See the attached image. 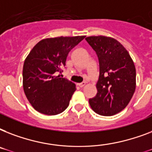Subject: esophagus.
<instances>
[{"instance_id": "obj_1", "label": "esophagus", "mask_w": 152, "mask_h": 152, "mask_svg": "<svg viewBox=\"0 0 152 152\" xmlns=\"http://www.w3.org/2000/svg\"><path fill=\"white\" fill-rule=\"evenodd\" d=\"M79 87H80V88H83V87H84V86L86 85V83L85 82H82V83H78Z\"/></svg>"}]
</instances>
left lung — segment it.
Returning a JSON list of instances; mask_svg holds the SVG:
<instances>
[{
    "mask_svg": "<svg viewBox=\"0 0 152 152\" xmlns=\"http://www.w3.org/2000/svg\"><path fill=\"white\" fill-rule=\"evenodd\" d=\"M99 61L97 94L89 99L95 113L112 116L127 106L136 90V68L127 50L111 37L86 38Z\"/></svg>",
    "mask_w": 152,
    "mask_h": 152,
    "instance_id": "1",
    "label": "left lung"
}]
</instances>
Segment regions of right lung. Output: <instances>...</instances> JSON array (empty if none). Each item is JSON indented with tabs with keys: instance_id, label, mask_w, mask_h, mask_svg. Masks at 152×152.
<instances>
[{
	"instance_id": "obj_1",
	"label": "right lung",
	"mask_w": 152,
	"mask_h": 152,
	"mask_svg": "<svg viewBox=\"0 0 152 152\" xmlns=\"http://www.w3.org/2000/svg\"><path fill=\"white\" fill-rule=\"evenodd\" d=\"M84 38L44 39L27 55L23 68V87L26 97L38 112L56 115L68 107L76 85L56 74L61 72L69 53Z\"/></svg>"
}]
</instances>
